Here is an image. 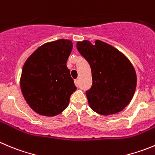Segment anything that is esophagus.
Listing matches in <instances>:
<instances>
[{
	"instance_id": "34e87169",
	"label": "esophagus",
	"mask_w": 155,
	"mask_h": 155,
	"mask_svg": "<svg viewBox=\"0 0 155 155\" xmlns=\"http://www.w3.org/2000/svg\"><path fill=\"white\" fill-rule=\"evenodd\" d=\"M74 83H75V85H76V86H79V80H78L77 79H75V80H74Z\"/></svg>"
}]
</instances>
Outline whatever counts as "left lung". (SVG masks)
<instances>
[{
  "mask_svg": "<svg viewBox=\"0 0 155 155\" xmlns=\"http://www.w3.org/2000/svg\"><path fill=\"white\" fill-rule=\"evenodd\" d=\"M76 48L91 67L92 85L86 91L90 107L107 116L123 110L134 95L136 70L128 58L113 46L96 40L78 41Z\"/></svg>",
  "mask_w": 155,
  "mask_h": 155,
  "instance_id": "obj_1",
  "label": "left lung"
}]
</instances>
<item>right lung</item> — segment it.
I'll return each mask as SVG.
<instances>
[{"instance_id":"obj_1","label":"right lung","mask_w":155,"mask_h":155,"mask_svg":"<svg viewBox=\"0 0 155 155\" xmlns=\"http://www.w3.org/2000/svg\"><path fill=\"white\" fill-rule=\"evenodd\" d=\"M72 49L70 40L45 43L24 64L21 91L27 104L37 114L54 117L68 107L70 95L76 90L67 67Z\"/></svg>"}]
</instances>
